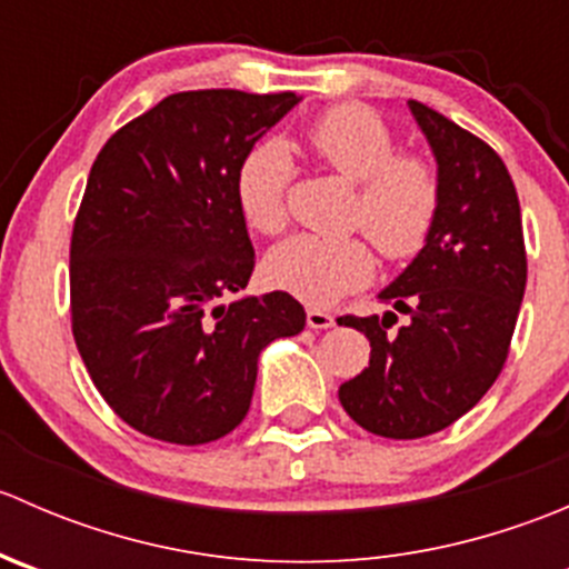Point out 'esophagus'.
I'll return each instance as SVG.
<instances>
[{"mask_svg":"<svg viewBox=\"0 0 569 569\" xmlns=\"http://www.w3.org/2000/svg\"><path fill=\"white\" fill-rule=\"evenodd\" d=\"M306 321H308V327H313V330H327V327L336 325V317L327 311H321V308H308Z\"/></svg>","mask_w":569,"mask_h":569,"instance_id":"34e87169","label":"esophagus"}]
</instances>
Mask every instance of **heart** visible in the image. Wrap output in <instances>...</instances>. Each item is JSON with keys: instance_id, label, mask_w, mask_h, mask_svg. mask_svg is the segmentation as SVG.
I'll use <instances>...</instances> for the list:
<instances>
[{"instance_id": "heart-1", "label": "heart", "mask_w": 569, "mask_h": 569, "mask_svg": "<svg viewBox=\"0 0 569 569\" xmlns=\"http://www.w3.org/2000/svg\"><path fill=\"white\" fill-rule=\"evenodd\" d=\"M306 146L319 162L358 183L352 222L388 261H405L423 250L443 198L438 168L421 153H399L396 134L380 114L360 104L325 109L306 129ZM291 178L295 162L280 140L256 142L239 164V209L263 237H274L289 222ZM263 269L278 289L311 306H330L369 283L375 256L360 237L302 233L269 252Z\"/></svg>"}]
</instances>
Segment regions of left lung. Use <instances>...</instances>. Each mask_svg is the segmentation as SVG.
Returning a JSON list of instances; mask_svg holds the SVG:
<instances>
[{"label": "left lung", "mask_w": 569, "mask_h": 569, "mask_svg": "<svg viewBox=\"0 0 569 569\" xmlns=\"http://www.w3.org/2000/svg\"><path fill=\"white\" fill-rule=\"evenodd\" d=\"M438 159L443 198L435 231L380 295L398 318L341 317L366 332L369 369L338 388L355 423L380 438L416 440L462 418L507 363L526 291L518 189L503 159L421 101H410Z\"/></svg>", "instance_id": "1"}]
</instances>
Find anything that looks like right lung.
I'll return each mask as SVG.
<instances>
[{"label":"right lung","instance_id":"1","mask_svg":"<svg viewBox=\"0 0 569 569\" xmlns=\"http://www.w3.org/2000/svg\"><path fill=\"white\" fill-rule=\"evenodd\" d=\"M297 101L173 93L90 168L71 233L73 341L107 405L148 438H226L248 416L261 349L306 327L286 291L239 297L256 252L237 170Z\"/></svg>","mask_w":569,"mask_h":569}]
</instances>
